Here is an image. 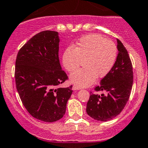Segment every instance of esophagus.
Wrapping results in <instances>:
<instances>
[{
	"label": "esophagus",
	"instance_id": "esophagus-1",
	"mask_svg": "<svg viewBox=\"0 0 148 148\" xmlns=\"http://www.w3.org/2000/svg\"><path fill=\"white\" fill-rule=\"evenodd\" d=\"M72 89L74 90H79V89H80V88L78 87V86H74L72 87Z\"/></svg>",
	"mask_w": 148,
	"mask_h": 148
}]
</instances>
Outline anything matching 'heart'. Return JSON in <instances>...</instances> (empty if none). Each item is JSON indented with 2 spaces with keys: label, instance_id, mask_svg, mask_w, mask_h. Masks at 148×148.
Masks as SVG:
<instances>
[{
  "label": "heart",
  "instance_id": "obj_1",
  "mask_svg": "<svg viewBox=\"0 0 148 148\" xmlns=\"http://www.w3.org/2000/svg\"><path fill=\"white\" fill-rule=\"evenodd\" d=\"M117 58V48L114 42L103 36L91 34L83 36L75 48L69 46L62 54V66L69 72L75 71L84 60L85 68L70 76L72 83L86 87L95 82L97 77L102 78L110 72Z\"/></svg>",
  "mask_w": 148,
  "mask_h": 148
}]
</instances>
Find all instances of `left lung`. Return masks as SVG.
Masks as SVG:
<instances>
[{"instance_id":"8db88e82","label":"left lung","mask_w":148,"mask_h":148,"mask_svg":"<svg viewBox=\"0 0 148 148\" xmlns=\"http://www.w3.org/2000/svg\"><path fill=\"white\" fill-rule=\"evenodd\" d=\"M117 49L119 53L112 70L94 88L96 91H104L106 94L90 92L87 102L86 112L97 121L106 122L119 115L128 101L132 89V62L127 49L118 39Z\"/></svg>"}]
</instances>
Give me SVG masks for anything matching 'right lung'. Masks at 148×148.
Instances as JSON below:
<instances>
[{
  "label": "right lung",
  "instance_id": "add662e5",
  "mask_svg": "<svg viewBox=\"0 0 148 148\" xmlns=\"http://www.w3.org/2000/svg\"><path fill=\"white\" fill-rule=\"evenodd\" d=\"M58 32L33 36L19 50L15 61L17 90L28 112L46 122L59 120L66 113L72 86L58 88L68 79L60 64Z\"/></svg>",
  "mask_w": 148,
  "mask_h": 148
}]
</instances>
